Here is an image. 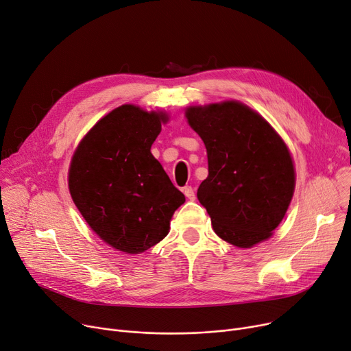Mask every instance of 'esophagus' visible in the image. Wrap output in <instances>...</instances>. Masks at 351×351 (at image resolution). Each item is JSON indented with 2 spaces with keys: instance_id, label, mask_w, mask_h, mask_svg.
Listing matches in <instances>:
<instances>
[{
  "instance_id": "esophagus-1",
  "label": "esophagus",
  "mask_w": 351,
  "mask_h": 351,
  "mask_svg": "<svg viewBox=\"0 0 351 351\" xmlns=\"http://www.w3.org/2000/svg\"><path fill=\"white\" fill-rule=\"evenodd\" d=\"M183 193L189 199V200H195V191L192 186H185L183 188Z\"/></svg>"
}]
</instances>
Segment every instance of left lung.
I'll list each match as a JSON object with an SVG mask.
<instances>
[{
	"instance_id": "left-lung-1",
	"label": "left lung",
	"mask_w": 351,
	"mask_h": 351,
	"mask_svg": "<svg viewBox=\"0 0 351 351\" xmlns=\"http://www.w3.org/2000/svg\"><path fill=\"white\" fill-rule=\"evenodd\" d=\"M185 118L206 147L209 175L197 199L215 233L241 249L267 241L296 188V169L283 138L236 99L191 105Z\"/></svg>"
}]
</instances>
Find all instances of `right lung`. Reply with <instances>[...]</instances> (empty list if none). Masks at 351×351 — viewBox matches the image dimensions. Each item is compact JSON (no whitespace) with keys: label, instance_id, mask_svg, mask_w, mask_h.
<instances>
[{"label":"right lung","instance_id":"obj_1","mask_svg":"<svg viewBox=\"0 0 351 351\" xmlns=\"http://www.w3.org/2000/svg\"><path fill=\"white\" fill-rule=\"evenodd\" d=\"M168 121L166 110L121 105L89 129L71 158L73 204L106 245L126 254L159 243L185 202L151 154Z\"/></svg>","mask_w":351,"mask_h":351}]
</instances>
